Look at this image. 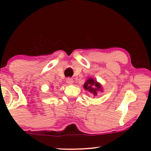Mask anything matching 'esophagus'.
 Listing matches in <instances>:
<instances>
[{"label":"esophagus","instance_id":"obj_1","mask_svg":"<svg viewBox=\"0 0 151 151\" xmlns=\"http://www.w3.org/2000/svg\"><path fill=\"white\" fill-rule=\"evenodd\" d=\"M66 82H67V83L68 84H72L73 82V80L71 78H67V80H66Z\"/></svg>","mask_w":151,"mask_h":151}]
</instances>
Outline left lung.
Listing matches in <instances>:
<instances>
[{"mask_svg":"<svg viewBox=\"0 0 151 151\" xmlns=\"http://www.w3.org/2000/svg\"><path fill=\"white\" fill-rule=\"evenodd\" d=\"M84 89L88 91L90 93L93 95V96H97L99 91H102L101 84L93 78H88L85 83L84 84Z\"/></svg>","mask_w":151,"mask_h":151,"instance_id":"obj_1","label":"left lung"}]
</instances>
